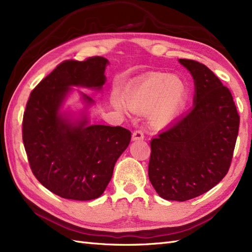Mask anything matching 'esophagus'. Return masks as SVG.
<instances>
[{
  "label": "esophagus",
  "mask_w": 252,
  "mask_h": 252,
  "mask_svg": "<svg viewBox=\"0 0 252 252\" xmlns=\"http://www.w3.org/2000/svg\"><path fill=\"white\" fill-rule=\"evenodd\" d=\"M143 139H144V133H143L141 129L133 131V133H132V140L133 141H140V140H143Z\"/></svg>",
  "instance_id": "obj_1"
}]
</instances>
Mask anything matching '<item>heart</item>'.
<instances>
[{"label":"heart","mask_w":252,"mask_h":252,"mask_svg":"<svg viewBox=\"0 0 252 252\" xmlns=\"http://www.w3.org/2000/svg\"><path fill=\"white\" fill-rule=\"evenodd\" d=\"M186 97V86L178 77L157 73L145 77L119 94L112 103L120 110L127 108L138 114L148 112L152 127L161 128L171 122L180 111Z\"/></svg>","instance_id":"1"}]
</instances>
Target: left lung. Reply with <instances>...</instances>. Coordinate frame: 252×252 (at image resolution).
I'll return each mask as SVG.
<instances>
[{
  "label": "left lung",
  "mask_w": 252,
  "mask_h": 252,
  "mask_svg": "<svg viewBox=\"0 0 252 252\" xmlns=\"http://www.w3.org/2000/svg\"><path fill=\"white\" fill-rule=\"evenodd\" d=\"M179 62L194 80L193 108L151 140L148 177L163 199L184 202L207 192L227 174L240 116L230 90L207 66Z\"/></svg>",
  "instance_id": "1"
}]
</instances>
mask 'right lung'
<instances>
[{"label":"right lung","instance_id":"obj_1","mask_svg":"<svg viewBox=\"0 0 252 252\" xmlns=\"http://www.w3.org/2000/svg\"><path fill=\"white\" fill-rule=\"evenodd\" d=\"M107 63L103 57L64 61L37 84L26 104L22 136L30 168L44 187L64 199L100 196L131 139L121 126H88L86 119L71 124L59 113L69 86L102 88Z\"/></svg>","mask_w":252,"mask_h":252}]
</instances>
